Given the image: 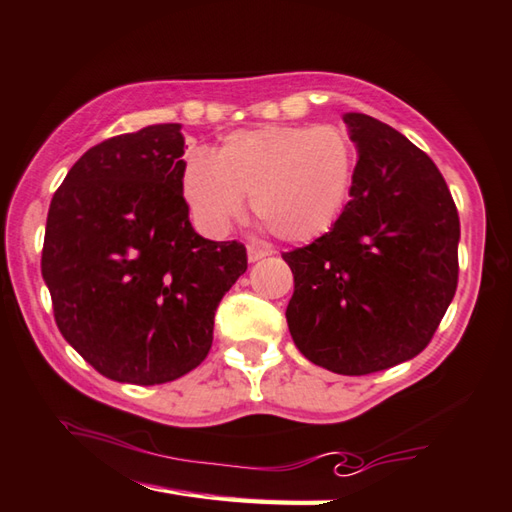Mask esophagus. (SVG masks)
Returning a JSON list of instances; mask_svg holds the SVG:
<instances>
[{
	"label": "esophagus",
	"instance_id": "obj_1",
	"mask_svg": "<svg viewBox=\"0 0 512 512\" xmlns=\"http://www.w3.org/2000/svg\"><path fill=\"white\" fill-rule=\"evenodd\" d=\"M246 255H248V262H259V259H264L268 255V250L259 246H248Z\"/></svg>",
	"mask_w": 512,
	"mask_h": 512
}]
</instances>
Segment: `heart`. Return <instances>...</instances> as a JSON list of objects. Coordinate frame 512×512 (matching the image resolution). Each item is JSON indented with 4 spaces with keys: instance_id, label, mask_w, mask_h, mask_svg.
<instances>
[{
    "instance_id": "heart-1",
    "label": "heart",
    "mask_w": 512,
    "mask_h": 512,
    "mask_svg": "<svg viewBox=\"0 0 512 512\" xmlns=\"http://www.w3.org/2000/svg\"><path fill=\"white\" fill-rule=\"evenodd\" d=\"M356 152L338 125H264L230 134L217 154L188 156L183 197L206 235H226L250 194L255 215L286 241H311L336 224Z\"/></svg>"
}]
</instances>
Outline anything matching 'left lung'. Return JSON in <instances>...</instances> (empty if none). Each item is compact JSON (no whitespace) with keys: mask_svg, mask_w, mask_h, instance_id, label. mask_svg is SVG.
<instances>
[{"mask_svg":"<svg viewBox=\"0 0 512 512\" xmlns=\"http://www.w3.org/2000/svg\"><path fill=\"white\" fill-rule=\"evenodd\" d=\"M358 163L329 232L284 253L293 342L313 365L365 376L412 360L448 311L459 277V215L439 167L358 111L342 116Z\"/></svg>","mask_w":512,"mask_h":512,"instance_id":"left-lung-1","label":"left lung"}]
</instances>
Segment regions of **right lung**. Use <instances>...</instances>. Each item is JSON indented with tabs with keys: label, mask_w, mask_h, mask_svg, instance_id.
<instances>
[{
	"label": "right lung",
	"mask_w": 512,
	"mask_h": 512,
	"mask_svg": "<svg viewBox=\"0 0 512 512\" xmlns=\"http://www.w3.org/2000/svg\"><path fill=\"white\" fill-rule=\"evenodd\" d=\"M185 138L163 123L107 138L53 194L42 277L64 340L102 376L161 385L199 367L215 313L246 273L239 241L194 232Z\"/></svg>",
	"instance_id": "right-lung-1"
}]
</instances>
